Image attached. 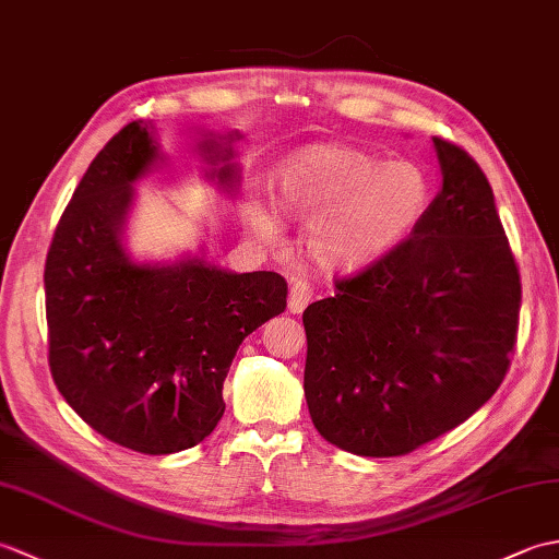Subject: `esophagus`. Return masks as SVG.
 <instances>
[{
	"label": "esophagus",
	"instance_id": "34e87169",
	"mask_svg": "<svg viewBox=\"0 0 559 559\" xmlns=\"http://www.w3.org/2000/svg\"><path fill=\"white\" fill-rule=\"evenodd\" d=\"M312 300V286L305 278L290 281V295H288V310L293 314H300Z\"/></svg>",
	"mask_w": 559,
	"mask_h": 559
}]
</instances>
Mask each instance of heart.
I'll use <instances>...</instances> for the list:
<instances>
[{"mask_svg": "<svg viewBox=\"0 0 559 559\" xmlns=\"http://www.w3.org/2000/svg\"><path fill=\"white\" fill-rule=\"evenodd\" d=\"M276 197L305 225V249L319 266L362 269L399 247L427 206L418 168L389 163L338 144H314L293 153L276 173ZM259 237H276L278 221L264 201L247 206Z\"/></svg>", "mask_w": 559, "mask_h": 559, "instance_id": "heart-1", "label": "heart"}]
</instances>
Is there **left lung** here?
Returning a JSON list of instances; mask_svg holds the SVG:
<instances>
[{
  "instance_id": "obj_1",
  "label": "left lung",
  "mask_w": 559,
  "mask_h": 559,
  "mask_svg": "<svg viewBox=\"0 0 559 559\" xmlns=\"http://www.w3.org/2000/svg\"><path fill=\"white\" fill-rule=\"evenodd\" d=\"M442 189L411 237L302 314L305 399L326 442L403 456L468 420L512 362L521 281L488 177L432 139Z\"/></svg>"
}]
</instances>
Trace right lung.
Returning <instances> with one entry per match:
<instances>
[{"mask_svg": "<svg viewBox=\"0 0 559 559\" xmlns=\"http://www.w3.org/2000/svg\"><path fill=\"white\" fill-rule=\"evenodd\" d=\"M199 153L225 192L240 185L230 141ZM163 160L153 127L129 122L88 165L45 261L50 372L93 430L141 454L199 444L223 418V382L240 343L286 310L273 271L230 273L204 257L136 264L122 237L134 182Z\"/></svg>", "mask_w": 559, "mask_h": 559, "instance_id": "add662e5", "label": "right lung"}]
</instances>
